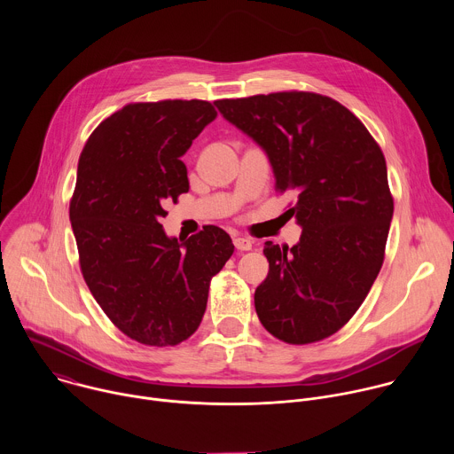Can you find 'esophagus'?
<instances>
[{"instance_id": "34e87169", "label": "esophagus", "mask_w": 454, "mask_h": 454, "mask_svg": "<svg viewBox=\"0 0 454 454\" xmlns=\"http://www.w3.org/2000/svg\"><path fill=\"white\" fill-rule=\"evenodd\" d=\"M233 244H235V247L240 249V251H247V249H251V246H253V242H251L249 239H246V237H235V239H233Z\"/></svg>"}]
</instances>
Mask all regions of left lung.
Listing matches in <instances>:
<instances>
[{
    "label": "left lung",
    "mask_w": 454,
    "mask_h": 454,
    "mask_svg": "<svg viewBox=\"0 0 454 454\" xmlns=\"http://www.w3.org/2000/svg\"><path fill=\"white\" fill-rule=\"evenodd\" d=\"M217 107L268 153L275 190L296 198L286 215L303 228L293 247L264 246L258 319L289 345L325 340L361 307L384 261L394 215L384 154L352 111L319 93L223 98Z\"/></svg>",
    "instance_id": "left-lung-1"
}]
</instances>
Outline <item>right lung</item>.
I'll use <instances>...</instances> for the list:
<instances>
[{"label": "right lung", "instance_id": "add662e5", "mask_svg": "<svg viewBox=\"0 0 454 454\" xmlns=\"http://www.w3.org/2000/svg\"><path fill=\"white\" fill-rule=\"evenodd\" d=\"M217 111L207 100L127 104L88 138L70 201L82 277L113 325L142 345L174 347L198 331L212 278L233 254L207 226L184 242L160 224L188 192L181 156Z\"/></svg>", "mask_w": 454, "mask_h": 454}]
</instances>
